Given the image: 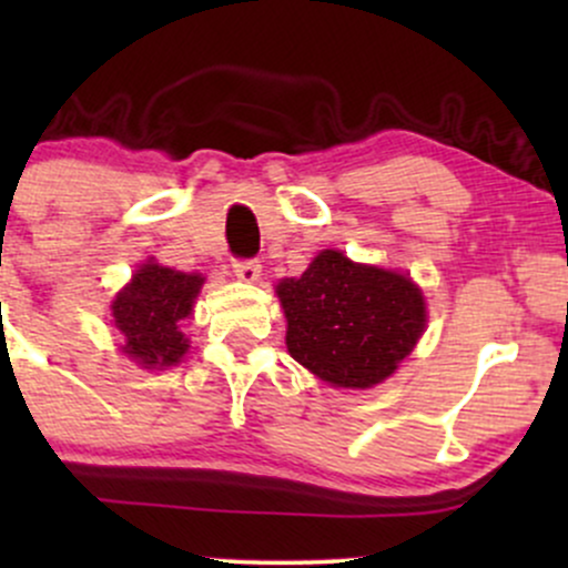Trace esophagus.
I'll return each instance as SVG.
<instances>
[{
    "label": "esophagus",
    "mask_w": 568,
    "mask_h": 568,
    "mask_svg": "<svg viewBox=\"0 0 568 568\" xmlns=\"http://www.w3.org/2000/svg\"><path fill=\"white\" fill-rule=\"evenodd\" d=\"M232 266L234 275L245 280V283H256L258 275H262V262H258V258H237Z\"/></svg>",
    "instance_id": "esophagus-1"
}]
</instances>
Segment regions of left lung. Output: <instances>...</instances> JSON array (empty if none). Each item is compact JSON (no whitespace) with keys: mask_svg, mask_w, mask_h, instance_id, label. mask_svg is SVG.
I'll return each mask as SVG.
<instances>
[{"mask_svg":"<svg viewBox=\"0 0 568 568\" xmlns=\"http://www.w3.org/2000/svg\"><path fill=\"white\" fill-rule=\"evenodd\" d=\"M293 361L334 387L366 389L395 374L425 331V298L406 275L323 251L277 285Z\"/></svg>","mask_w":568,"mask_h":568,"instance_id":"1","label":"left lung"}]
</instances>
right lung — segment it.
<instances>
[{"mask_svg": "<svg viewBox=\"0 0 568 568\" xmlns=\"http://www.w3.org/2000/svg\"><path fill=\"white\" fill-rule=\"evenodd\" d=\"M200 285V275L143 264L112 302L114 325L125 334V355L143 368L175 366L189 349L179 323L192 315Z\"/></svg>", "mask_w": 568, "mask_h": 568, "instance_id": "obj_1", "label": "right lung"}]
</instances>
